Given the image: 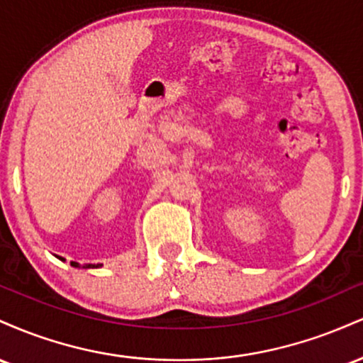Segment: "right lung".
Here are the masks:
<instances>
[{"label":"right lung","mask_w":363,"mask_h":363,"mask_svg":"<svg viewBox=\"0 0 363 363\" xmlns=\"http://www.w3.org/2000/svg\"><path fill=\"white\" fill-rule=\"evenodd\" d=\"M72 266H74V268H78V266H80V264H78V262H72ZM99 266H101V264H97V266H95V264H86V266H83V268H99Z\"/></svg>","instance_id":"1"}]
</instances>
